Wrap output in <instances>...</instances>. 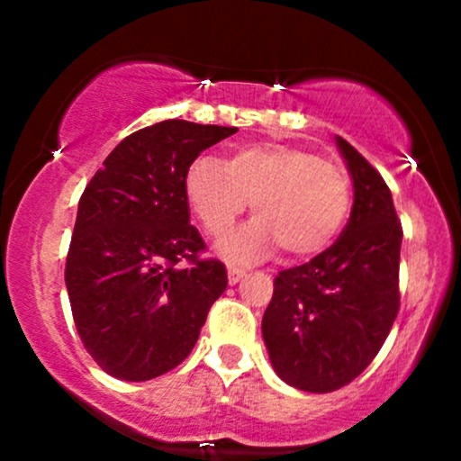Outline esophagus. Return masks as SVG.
<instances>
[{"mask_svg": "<svg viewBox=\"0 0 461 461\" xmlns=\"http://www.w3.org/2000/svg\"><path fill=\"white\" fill-rule=\"evenodd\" d=\"M242 277H245V268H238V267H230V268H227V282H230L231 285L240 282Z\"/></svg>", "mask_w": 461, "mask_h": 461, "instance_id": "esophagus-1", "label": "esophagus"}]
</instances>
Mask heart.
<instances>
[{
	"label": "heart",
	"mask_w": 461,
	"mask_h": 461,
	"mask_svg": "<svg viewBox=\"0 0 461 461\" xmlns=\"http://www.w3.org/2000/svg\"><path fill=\"white\" fill-rule=\"evenodd\" d=\"M184 193L214 238L225 236L251 201L258 219L223 245L234 258L256 256L277 242L290 258L316 256L338 236L351 203L348 177L338 164L282 142L238 147L225 164L194 158Z\"/></svg>",
	"instance_id": "heart-1"
}]
</instances>
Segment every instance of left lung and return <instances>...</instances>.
I'll use <instances>...</instances> for the list:
<instances>
[{
    "label": "left lung",
    "mask_w": 461,
    "mask_h": 461,
    "mask_svg": "<svg viewBox=\"0 0 461 461\" xmlns=\"http://www.w3.org/2000/svg\"><path fill=\"white\" fill-rule=\"evenodd\" d=\"M353 179L342 236L314 260L275 277L262 338L275 373L305 393H333L373 362L399 312L403 230L384 177L340 136Z\"/></svg>",
    "instance_id": "obj_1"
}]
</instances>
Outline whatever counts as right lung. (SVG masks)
Masks as SVG:
<instances>
[{
	"label": "right lung",
	"mask_w": 461,
	"mask_h": 461,
	"mask_svg": "<svg viewBox=\"0 0 461 461\" xmlns=\"http://www.w3.org/2000/svg\"><path fill=\"white\" fill-rule=\"evenodd\" d=\"M236 128L182 119L114 147L77 205L65 282L84 347L105 373L147 382L193 351L227 288L219 260H201L184 177L201 151ZM188 261V267H179Z\"/></svg>",
	"instance_id": "obj_1"
}]
</instances>
